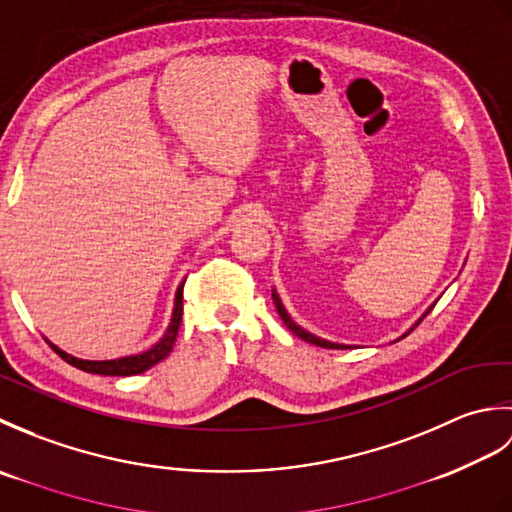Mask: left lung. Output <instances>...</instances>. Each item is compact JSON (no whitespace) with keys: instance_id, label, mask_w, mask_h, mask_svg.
<instances>
[{"instance_id":"8db88e82","label":"left lung","mask_w":512,"mask_h":512,"mask_svg":"<svg viewBox=\"0 0 512 512\" xmlns=\"http://www.w3.org/2000/svg\"><path fill=\"white\" fill-rule=\"evenodd\" d=\"M273 299H275V306H277V312H279L281 321H284L286 328H288L292 334H295V336H299V339L308 341V343H312V345L325 347V350H347V347H350V345H339V343H330V341H325V339H319V336H314V334L306 332L303 328H299V325L290 319V314L286 312V308L281 306V299L277 297V292H273ZM431 308H433V306H431ZM424 317H427V314H424ZM424 317H422V319H424ZM422 319H420V321H422ZM420 321H418V323H420ZM418 323H416V325H418ZM411 330H413V328H411ZM411 330H409V332H411ZM409 332H407V334H409ZM407 334H405V336H407Z\"/></svg>"}]
</instances>
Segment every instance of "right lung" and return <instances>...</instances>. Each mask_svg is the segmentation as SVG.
<instances>
[{
    "mask_svg": "<svg viewBox=\"0 0 512 512\" xmlns=\"http://www.w3.org/2000/svg\"><path fill=\"white\" fill-rule=\"evenodd\" d=\"M180 323H182V286L176 292V308H173V317H171V323H169L165 336H162L160 343H156L154 347H151V350H147L143 354L116 358V361H83V358H74L70 354L61 352L59 347H54L52 343H50V347L63 358L65 363H70L76 369H83V372H88V374L134 376V374L147 372L149 367L158 365L160 361H165V358L169 356V352L173 350V345H176V336H178Z\"/></svg>",
    "mask_w": 512,
    "mask_h": 512,
    "instance_id": "right-lung-1",
    "label": "right lung"
}]
</instances>
